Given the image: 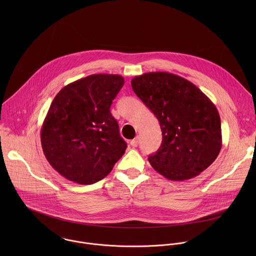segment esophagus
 Returning <instances> with one entry per match:
<instances>
[{"label":"esophagus","mask_w":256,"mask_h":256,"mask_svg":"<svg viewBox=\"0 0 256 256\" xmlns=\"http://www.w3.org/2000/svg\"><path fill=\"white\" fill-rule=\"evenodd\" d=\"M138 144H139V138H138V137H136L135 139H133V140L130 141V145L132 146H138Z\"/></svg>","instance_id":"1"}]
</instances>
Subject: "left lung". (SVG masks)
Listing matches in <instances>:
<instances>
[{"label":"left lung","instance_id":"8db88e82","mask_svg":"<svg viewBox=\"0 0 256 256\" xmlns=\"http://www.w3.org/2000/svg\"><path fill=\"white\" fill-rule=\"evenodd\" d=\"M131 86L160 125L162 145L148 156L156 172L170 180L183 182L213 164L222 148L220 118L199 88L168 72L136 76Z\"/></svg>","mask_w":256,"mask_h":256}]
</instances>
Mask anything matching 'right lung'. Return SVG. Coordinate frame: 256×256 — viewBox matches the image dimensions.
<instances>
[{
  "label": "right lung",
  "mask_w": 256,
  "mask_h": 256,
  "mask_svg": "<svg viewBox=\"0 0 256 256\" xmlns=\"http://www.w3.org/2000/svg\"><path fill=\"white\" fill-rule=\"evenodd\" d=\"M124 84L120 74H96L65 86L54 98L40 131L50 166L78 184L104 178L127 145L110 113Z\"/></svg>",
  "instance_id": "obj_1"
}]
</instances>
